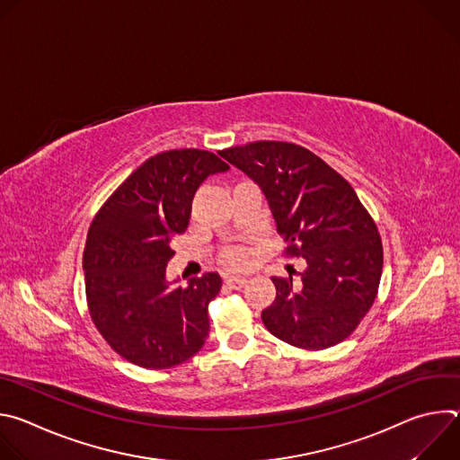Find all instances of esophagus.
Listing matches in <instances>:
<instances>
[{
    "label": "esophagus",
    "mask_w": 460,
    "mask_h": 460,
    "mask_svg": "<svg viewBox=\"0 0 460 460\" xmlns=\"http://www.w3.org/2000/svg\"><path fill=\"white\" fill-rule=\"evenodd\" d=\"M245 284H247L245 277H227L226 279V286L229 289H242Z\"/></svg>",
    "instance_id": "esophagus-1"
}]
</instances>
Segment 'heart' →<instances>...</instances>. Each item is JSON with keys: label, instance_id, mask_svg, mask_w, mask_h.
<instances>
[{"label": "heart", "instance_id": "obj_1", "mask_svg": "<svg viewBox=\"0 0 460 460\" xmlns=\"http://www.w3.org/2000/svg\"><path fill=\"white\" fill-rule=\"evenodd\" d=\"M247 258H249V254H247L243 249H231V251H227V252L224 254L226 264H229V266H233V268L243 266L245 261H247Z\"/></svg>", "mask_w": 460, "mask_h": 460}]
</instances>
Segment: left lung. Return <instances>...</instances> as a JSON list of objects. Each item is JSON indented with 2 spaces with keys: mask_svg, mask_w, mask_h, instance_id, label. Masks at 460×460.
Returning <instances> with one entry per match:
<instances>
[{
  "mask_svg": "<svg viewBox=\"0 0 460 460\" xmlns=\"http://www.w3.org/2000/svg\"><path fill=\"white\" fill-rule=\"evenodd\" d=\"M264 190L288 258H304L300 280L275 277L268 332L318 351L346 341L373 305L382 240L349 181L305 147L261 140L220 151Z\"/></svg>",
  "mask_w": 460,
  "mask_h": 460,
  "instance_id": "8db88e82",
  "label": "left lung"
}]
</instances>
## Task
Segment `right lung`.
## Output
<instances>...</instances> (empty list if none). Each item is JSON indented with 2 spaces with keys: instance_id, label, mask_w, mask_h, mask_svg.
Returning <instances> with one entry per match:
<instances>
[{
  "instance_id": "obj_1",
  "label": "right lung",
  "mask_w": 460,
  "mask_h": 460,
  "mask_svg": "<svg viewBox=\"0 0 460 460\" xmlns=\"http://www.w3.org/2000/svg\"><path fill=\"white\" fill-rule=\"evenodd\" d=\"M227 169L200 149L155 155L96 213L84 249L87 307L103 341L125 360L169 369L202 349L208 305L222 280L206 273L187 288H171L165 266L189 226L196 189Z\"/></svg>"
}]
</instances>
